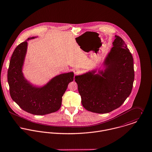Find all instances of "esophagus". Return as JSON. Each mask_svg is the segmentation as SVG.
Wrapping results in <instances>:
<instances>
[{
    "label": "esophagus",
    "mask_w": 152,
    "mask_h": 152,
    "mask_svg": "<svg viewBox=\"0 0 152 152\" xmlns=\"http://www.w3.org/2000/svg\"><path fill=\"white\" fill-rule=\"evenodd\" d=\"M73 72H74V74L75 75H79L80 73V70L79 69H78V68L75 69Z\"/></svg>",
    "instance_id": "obj_1"
}]
</instances>
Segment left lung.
Masks as SVG:
<instances>
[{"label": "left lung", "mask_w": 152, "mask_h": 152, "mask_svg": "<svg viewBox=\"0 0 152 152\" xmlns=\"http://www.w3.org/2000/svg\"><path fill=\"white\" fill-rule=\"evenodd\" d=\"M100 75L94 72L75 76L82 104L87 111L105 114L119 108L130 95L135 72L134 59L124 41L118 35Z\"/></svg>", "instance_id": "1"}]
</instances>
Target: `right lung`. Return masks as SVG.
<instances>
[{"label":"right lung","instance_id":"1","mask_svg":"<svg viewBox=\"0 0 152 152\" xmlns=\"http://www.w3.org/2000/svg\"><path fill=\"white\" fill-rule=\"evenodd\" d=\"M27 47V41L20 43L11 57L7 71L10 96L22 110L28 113L42 115L56 112L61 107L62 96L68 84L73 80L74 73L58 75L42 88L33 87L24 79L21 72Z\"/></svg>","mask_w":152,"mask_h":152}]
</instances>
